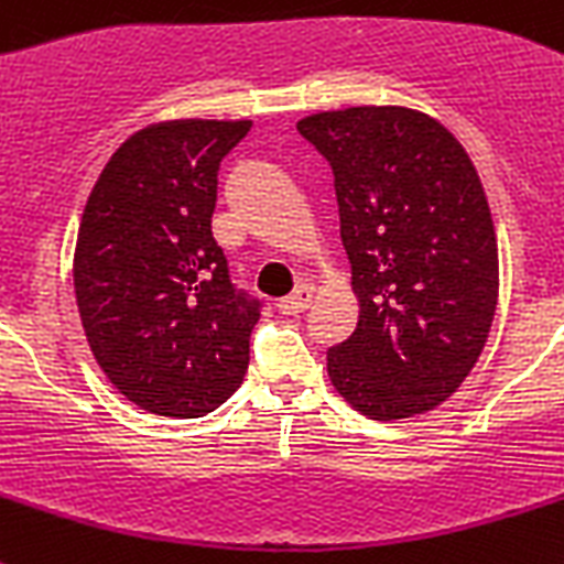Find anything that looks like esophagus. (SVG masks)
Wrapping results in <instances>:
<instances>
[{"mask_svg":"<svg viewBox=\"0 0 564 564\" xmlns=\"http://www.w3.org/2000/svg\"><path fill=\"white\" fill-rule=\"evenodd\" d=\"M312 304V290L310 286H297L295 292H292L290 297H283V301H278V310L283 312V315H297V312L310 310Z\"/></svg>","mask_w":564,"mask_h":564,"instance_id":"esophagus-1","label":"esophagus"}]
</instances>
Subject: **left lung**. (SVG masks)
I'll use <instances>...</instances> for the list:
<instances>
[{
  "label": "left lung",
  "mask_w": 564,
  "mask_h": 564,
  "mask_svg": "<svg viewBox=\"0 0 564 564\" xmlns=\"http://www.w3.org/2000/svg\"><path fill=\"white\" fill-rule=\"evenodd\" d=\"M297 131L333 169L358 326L326 352L335 390L367 419L447 401L485 349L499 249L485 188L456 137L399 106L321 111Z\"/></svg>",
  "instance_id": "1"
}]
</instances>
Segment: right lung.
<instances>
[{
	"mask_svg": "<svg viewBox=\"0 0 564 564\" xmlns=\"http://www.w3.org/2000/svg\"><path fill=\"white\" fill-rule=\"evenodd\" d=\"M249 120H172L131 134L85 203L74 292L102 372L137 406L200 419L243 384L260 301L212 238L217 172Z\"/></svg>",
	"mask_w": 564,
	"mask_h": 564,
	"instance_id": "obj_1",
	"label": "right lung"
}]
</instances>
